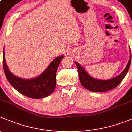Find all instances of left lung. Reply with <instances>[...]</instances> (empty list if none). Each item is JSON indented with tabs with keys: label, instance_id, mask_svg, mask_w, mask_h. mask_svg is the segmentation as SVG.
<instances>
[{
	"label": "left lung",
	"instance_id": "1",
	"mask_svg": "<svg viewBox=\"0 0 132 132\" xmlns=\"http://www.w3.org/2000/svg\"><path fill=\"white\" fill-rule=\"evenodd\" d=\"M131 60V54L130 52V60H129L128 63L125 70L119 76L107 80H97V79L94 78L85 71V69L78 63L75 61V64H76L78 71L80 83L84 88H86L89 91H93V92H104V91H110V90L115 88L122 81L130 68Z\"/></svg>",
	"mask_w": 132,
	"mask_h": 132
}]
</instances>
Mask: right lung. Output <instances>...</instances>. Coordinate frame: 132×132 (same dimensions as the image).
<instances>
[{
    "mask_svg": "<svg viewBox=\"0 0 132 132\" xmlns=\"http://www.w3.org/2000/svg\"><path fill=\"white\" fill-rule=\"evenodd\" d=\"M63 58L61 56L55 58L41 75L35 78L23 79L13 75L10 71L5 60L3 50V68L9 83L22 95L32 98H43L49 96L55 89L56 85V71Z\"/></svg>",
    "mask_w": 132,
    "mask_h": 132,
    "instance_id": "1",
    "label": "right lung"
}]
</instances>
